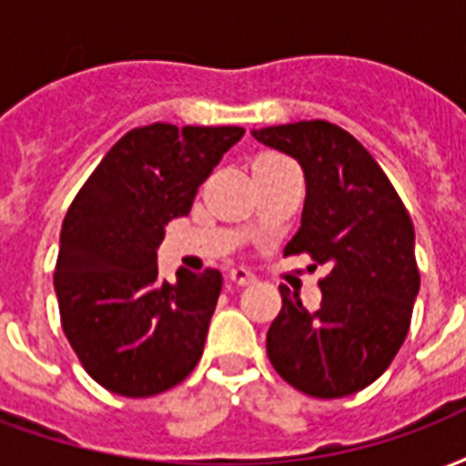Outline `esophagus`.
Listing matches in <instances>:
<instances>
[{
	"label": "esophagus",
	"instance_id": "1",
	"mask_svg": "<svg viewBox=\"0 0 466 466\" xmlns=\"http://www.w3.org/2000/svg\"><path fill=\"white\" fill-rule=\"evenodd\" d=\"M229 283H234V286H251V283H254V276H251L247 268H232V271H229Z\"/></svg>",
	"mask_w": 466,
	"mask_h": 466
}]
</instances>
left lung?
Listing matches in <instances>:
<instances>
[{
    "mask_svg": "<svg viewBox=\"0 0 466 466\" xmlns=\"http://www.w3.org/2000/svg\"><path fill=\"white\" fill-rule=\"evenodd\" d=\"M251 137L303 168L300 229L283 254H310L329 268L315 310L280 286L283 308L266 335L268 360L308 396H351L389 369L410 328L420 290L413 222L374 156L342 127L315 119Z\"/></svg>",
    "mask_w": 466,
    "mask_h": 466,
    "instance_id": "8db88e82",
    "label": "left lung"
}]
</instances>
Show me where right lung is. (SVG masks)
Instances as JSON below:
<instances>
[{
    "label": "right lung",
    "mask_w": 466,
    "mask_h": 466,
    "mask_svg": "<svg viewBox=\"0 0 466 466\" xmlns=\"http://www.w3.org/2000/svg\"><path fill=\"white\" fill-rule=\"evenodd\" d=\"M241 137V127L131 129L67 209L53 276L63 332L106 390L148 399L200 361L222 273L177 268L168 283L158 276L156 248Z\"/></svg>",
    "instance_id": "add662e5"
}]
</instances>
